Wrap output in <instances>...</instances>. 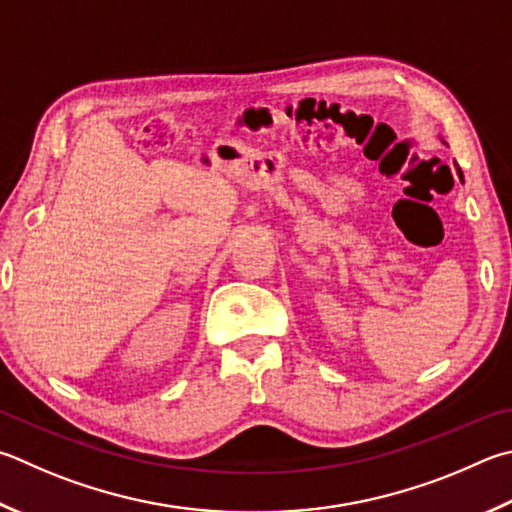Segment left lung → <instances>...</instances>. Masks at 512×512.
<instances>
[{
	"label": "left lung",
	"instance_id": "8db88e82",
	"mask_svg": "<svg viewBox=\"0 0 512 512\" xmlns=\"http://www.w3.org/2000/svg\"><path fill=\"white\" fill-rule=\"evenodd\" d=\"M459 172V176H461V181H463V174H461V170H457Z\"/></svg>",
	"mask_w": 512,
	"mask_h": 512
}]
</instances>
